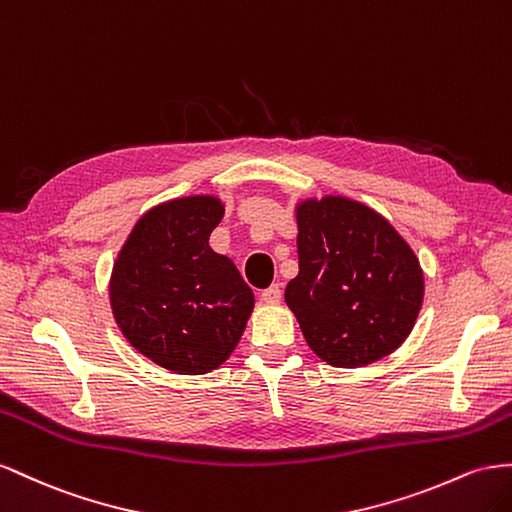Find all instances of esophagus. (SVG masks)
<instances>
[{"instance_id": "esophagus-1", "label": "esophagus", "mask_w": 512, "mask_h": 512, "mask_svg": "<svg viewBox=\"0 0 512 512\" xmlns=\"http://www.w3.org/2000/svg\"><path fill=\"white\" fill-rule=\"evenodd\" d=\"M261 300L268 304H279L281 302V287L279 285H270L268 289L261 291Z\"/></svg>"}]
</instances>
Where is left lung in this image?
<instances>
[{
  "instance_id": "obj_1",
  "label": "left lung",
  "mask_w": 512,
  "mask_h": 512,
  "mask_svg": "<svg viewBox=\"0 0 512 512\" xmlns=\"http://www.w3.org/2000/svg\"><path fill=\"white\" fill-rule=\"evenodd\" d=\"M298 276L285 302L306 343L332 367L392 354L412 332L425 296L420 261L382 214L328 195L296 208Z\"/></svg>"
}]
</instances>
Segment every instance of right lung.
Segmentation results:
<instances>
[{
  "label": "right lung",
  "instance_id": "add662e5",
  "mask_svg": "<svg viewBox=\"0 0 512 512\" xmlns=\"http://www.w3.org/2000/svg\"><path fill=\"white\" fill-rule=\"evenodd\" d=\"M218 197L171 199L145 212L115 259L109 298L128 343L158 367L203 375L231 356L255 296L238 268L210 248Z\"/></svg>",
  "mask_w": 512,
  "mask_h": 512
}]
</instances>
